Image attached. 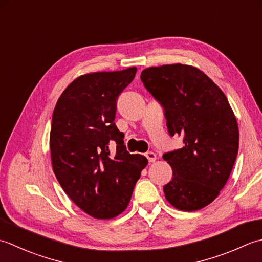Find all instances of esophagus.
Listing matches in <instances>:
<instances>
[{"label": "esophagus", "instance_id": "34e87169", "mask_svg": "<svg viewBox=\"0 0 262 262\" xmlns=\"http://www.w3.org/2000/svg\"><path fill=\"white\" fill-rule=\"evenodd\" d=\"M146 157L148 158V162L149 163H154L155 161H156V154L152 152V151H149L146 154Z\"/></svg>", "mask_w": 262, "mask_h": 262}]
</instances>
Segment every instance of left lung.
Masks as SVG:
<instances>
[{"instance_id": "left-lung-1", "label": "left lung", "mask_w": 262, "mask_h": 262, "mask_svg": "<svg viewBox=\"0 0 262 262\" xmlns=\"http://www.w3.org/2000/svg\"><path fill=\"white\" fill-rule=\"evenodd\" d=\"M141 80L164 107L169 135L183 136L182 148L163 155L173 169L165 198L176 209H202L225 186L237 156L239 133L231 105L192 66L151 67L141 72Z\"/></svg>"}]
</instances>
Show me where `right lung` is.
Masks as SVG:
<instances>
[{"mask_svg": "<svg viewBox=\"0 0 262 262\" xmlns=\"http://www.w3.org/2000/svg\"><path fill=\"white\" fill-rule=\"evenodd\" d=\"M136 72L131 67L82 74L66 88L53 112V170L69 198L97 220H111L126 209L148 164L142 155L126 151L124 135L114 123L116 99ZM111 141L117 143L113 152Z\"/></svg>", "mask_w": 262, "mask_h": 262, "instance_id": "right-lung-1", "label": "right lung"}]
</instances>
